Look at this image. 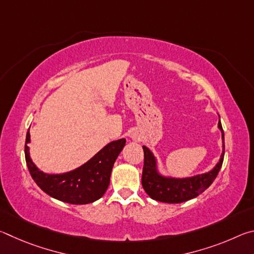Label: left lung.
I'll list each match as a JSON object with an SVG mask.
<instances>
[{"instance_id": "obj_1", "label": "left lung", "mask_w": 254, "mask_h": 254, "mask_svg": "<svg viewBox=\"0 0 254 254\" xmlns=\"http://www.w3.org/2000/svg\"><path fill=\"white\" fill-rule=\"evenodd\" d=\"M218 127L222 131L223 137V153L221 154L220 161L214 167L213 170L206 174L197 175L190 178L176 179V178H167L159 175L157 171L156 158L153 157L151 151L143 145L144 152V162L142 170V187L145 192L151 197L152 199L163 203L178 204L183 201L189 200L201 194L206 190L212 183L217 177L218 173L224 159V132L221 121L218 122Z\"/></svg>"}]
</instances>
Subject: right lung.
Instances as JSON below:
<instances>
[{
	"label": "right lung",
	"mask_w": 254,
	"mask_h": 254,
	"mask_svg": "<svg viewBox=\"0 0 254 254\" xmlns=\"http://www.w3.org/2000/svg\"><path fill=\"white\" fill-rule=\"evenodd\" d=\"M29 142L28 131L24 145L25 161L30 175L38 186L56 199L83 205L93 203L104 195L110 185L112 168L126 145V139L109 143L79 168L62 175H47L38 169L30 158Z\"/></svg>",
	"instance_id": "right-lung-1"
}]
</instances>
